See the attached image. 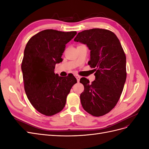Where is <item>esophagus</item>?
I'll use <instances>...</instances> for the list:
<instances>
[{"label": "esophagus", "mask_w": 149, "mask_h": 149, "mask_svg": "<svg viewBox=\"0 0 149 149\" xmlns=\"http://www.w3.org/2000/svg\"><path fill=\"white\" fill-rule=\"evenodd\" d=\"M75 77H76V79H77L78 82H79V80H80V78H81V76H78V75H75Z\"/></svg>", "instance_id": "34e87169"}]
</instances>
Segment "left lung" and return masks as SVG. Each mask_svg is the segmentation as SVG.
<instances>
[{"instance_id":"1","label":"left lung","mask_w":149,"mask_h":149,"mask_svg":"<svg viewBox=\"0 0 149 149\" xmlns=\"http://www.w3.org/2000/svg\"><path fill=\"white\" fill-rule=\"evenodd\" d=\"M74 41L86 45L90 50L88 65L95 68V80L81 78L83 109L94 116L111 111L118 103L126 79V57L117 36L111 31L93 29L78 33Z\"/></svg>"}]
</instances>
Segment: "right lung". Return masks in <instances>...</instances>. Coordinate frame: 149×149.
<instances>
[{
	"instance_id": "obj_1",
	"label": "right lung",
	"mask_w": 149,
	"mask_h": 149,
	"mask_svg": "<svg viewBox=\"0 0 149 149\" xmlns=\"http://www.w3.org/2000/svg\"><path fill=\"white\" fill-rule=\"evenodd\" d=\"M76 33L45 30L26 43L21 66L25 91L31 105L45 116H53L63 109L67 95L77 83L73 75L64 78L54 71L55 65L63 61L66 44Z\"/></svg>"
}]
</instances>
